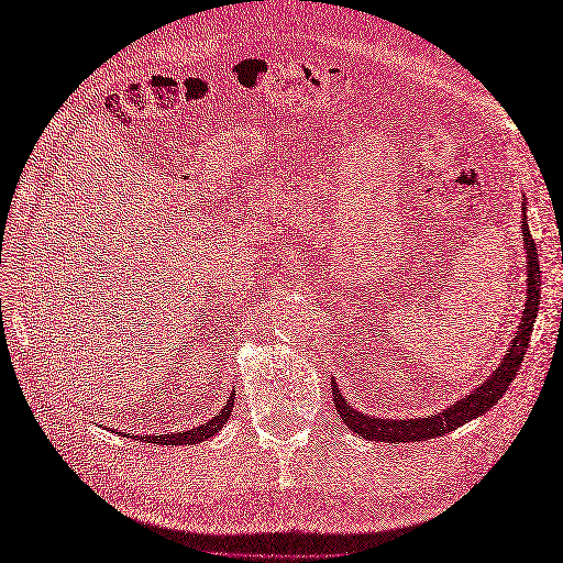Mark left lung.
<instances>
[{
  "label": "left lung",
  "instance_id": "8db88e82",
  "mask_svg": "<svg viewBox=\"0 0 563 563\" xmlns=\"http://www.w3.org/2000/svg\"><path fill=\"white\" fill-rule=\"evenodd\" d=\"M522 246H525V263H528V297H525V312L520 319V327L516 339H512L510 349L506 351L504 361L498 363V367L488 375L479 387H476L472 394H466L464 399L454 401L450 409L433 413L428 418H375L367 416L363 411L353 409V406L343 399V394L339 391L336 382H331L333 389V404H336V411L341 416V421L349 426L353 433H357L365 440H375V442H418V440H430L438 435H445L450 430L460 428L462 423L472 421V418L484 416L488 409H494L498 399L504 397L506 389L510 387V382L516 379L520 373V363L525 357V351L530 345L532 336V327L537 312H540V302H542V283H540V256H537V246L534 239L530 234L528 218H525L522 210Z\"/></svg>",
  "mask_w": 563,
  "mask_h": 563
}]
</instances>
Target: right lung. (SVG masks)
<instances>
[{
	"mask_svg": "<svg viewBox=\"0 0 563 563\" xmlns=\"http://www.w3.org/2000/svg\"><path fill=\"white\" fill-rule=\"evenodd\" d=\"M232 406H234V397L227 399L222 411L218 416H212L208 423L194 426L190 430H181V433H166V435L154 433V435H140V438H147L150 442H154V445H196V442H202L220 433L222 426L227 423V418L232 416Z\"/></svg>",
	"mask_w": 563,
	"mask_h": 563,
	"instance_id": "obj_1",
	"label": "right lung"
}]
</instances>
